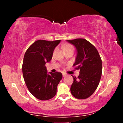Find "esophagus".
Returning <instances> with one entry per match:
<instances>
[{"label": "esophagus", "instance_id": "1", "mask_svg": "<svg viewBox=\"0 0 123 123\" xmlns=\"http://www.w3.org/2000/svg\"><path fill=\"white\" fill-rule=\"evenodd\" d=\"M65 76H67V74H65V73H63V77H65Z\"/></svg>", "mask_w": 123, "mask_h": 123}]
</instances>
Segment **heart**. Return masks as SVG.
I'll list each match as a JSON object with an SVG mask.
<instances>
[{
	"instance_id": "heart-1",
	"label": "heart",
	"mask_w": 123,
	"mask_h": 123,
	"mask_svg": "<svg viewBox=\"0 0 123 123\" xmlns=\"http://www.w3.org/2000/svg\"><path fill=\"white\" fill-rule=\"evenodd\" d=\"M73 49L74 50V48L73 46H72V45H67L64 48V50H65V49Z\"/></svg>"
}]
</instances>
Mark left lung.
<instances>
[{
	"instance_id": "left-lung-1",
	"label": "left lung",
	"mask_w": 123,
	"mask_h": 123,
	"mask_svg": "<svg viewBox=\"0 0 123 123\" xmlns=\"http://www.w3.org/2000/svg\"><path fill=\"white\" fill-rule=\"evenodd\" d=\"M76 48L77 55L73 66L80 69L78 78L73 76L70 87L72 95L78 99L91 96L98 87L102 74V60L97 50L84 38L67 40Z\"/></svg>"
}]
</instances>
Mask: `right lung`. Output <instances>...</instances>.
<instances>
[{"mask_svg":"<svg viewBox=\"0 0 123 123\" xmlns=\"http://www.w3.org/2000/svg\"><path fill=\"white\" fill-rule=\"evenodd\" d=\"M60 41L37 40L25 53L22 65L23 78L29 91L40 100L54 97L62 79L61 73H48L45 65L51 60L54 50Z\"/></svg>","mask_w":123,"mask_h":123,"instance_id":"1","label":"right lung"}]
</instances>
